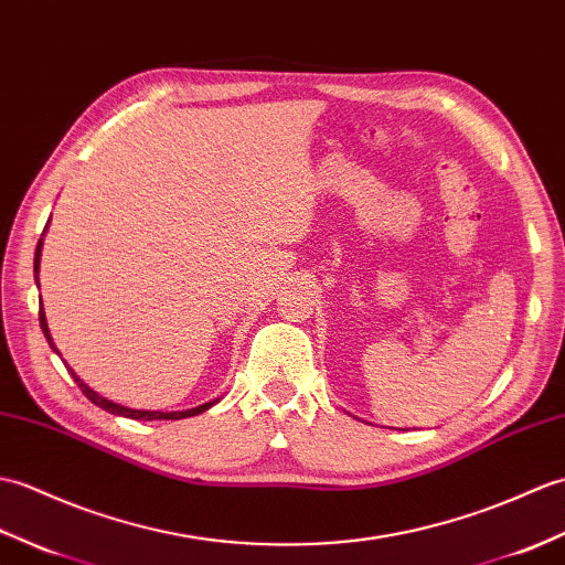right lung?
I'll return each instance as SVG.
<instances>
[{
    "label": "right lung",
    "mask_w": 565,
    "mask_h": 565,
    "mask_svg": "<svg viewBox=\"0 0 565 565\" xmlns=\"http://www.w3.org/2000/svg\"><path fill=\"white\" fill-rule=\"evenodd\" d=\"M41 246H43V239L38 242V248H35V260H33V270H35V282H38V266H41ZM38 321H41V329H43V333H45V338H47V343H50V348L55 350L57 353V348H55V343H53V338H50V331H47V321H45V315H43V309L38 311ZM72 372V370H70ZM72 377H74V382L79 384V388H82V394L92 401V404H96V406H102L104 411H108V413H116V416H125V418H135V420H179V418H188V416H198V413H203V411H207L212 404H203V406H198V408H191V411H173V413H161V411H135V408H125V406H120V404H113V401H108V398H104V396H98L92 386H86L77 374L72 372Z\"/></svg>",
    "instance_id": "1"
}]
</instances>
